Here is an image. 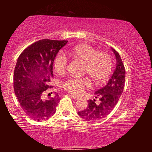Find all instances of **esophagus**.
Segmentation results:
<instances>
[{"label":"esophagus","mask_w":152,"mask_h":152,"mask_svg":"<svg viewBox=\"0 0 152 152\" xmlns=\"http://www.w3.org/2000/svg\"><path fill=\"white\" fill-rule=\"evenodd\" d=\"M69 95H70V96H71L72 97H73L74 99H75V100H79L80 99V96H76V95H74V94H69Z\"/></svg>","instance_id":"esophagus-1"}]
</instances>
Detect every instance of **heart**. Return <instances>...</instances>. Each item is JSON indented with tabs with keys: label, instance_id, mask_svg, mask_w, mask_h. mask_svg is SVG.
<instances>
[{
	"label": "heart",
	"instance_id": "b5f03b06",
	"mask_svg": "<svg viewBox=\"0 0 152 152\" xmlns=\"http://www.w3.org/2000/svg\"><path fill=\"white\" fill-rule=\"evenodd\" d=\"M65 55L84 63V74H88L95 85L104 84L110 76L113 66L110 56L105 52H97L94 48L87 44L69 48L64 51V54L58 53L54 60L55 70L58 74H62L66 70L68 60ZM61 85L72 93L81 94L91 86V82L88 78L70 77Z\"/></svg>",
	"mask_w": 152,
	"mask_h": 152
}]
</instances>
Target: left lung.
I'll return each mask as SVG.
<instances>
[{"label": "left lung", "instance_id": "obj_1", "mask_svg": "<svg viewBox=\"0 0 152 152\" xmlns=\"http://www.w3.org/2000/svg\"><path fill=\"white\" fill-rule=\"evenodd\" d=\"M111 50L116 58V67L107 85L94 92L95 98L99 99L100 103L96 104L95 99L90 100L86 109L78 112L79 116L87 121L103 119L109 115L116 106L124 89L125 67L119 53L112 48Z\"/></svg>", "mask_w": 152, "mask_h": 152}]
</instances>
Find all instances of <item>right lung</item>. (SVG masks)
<instances>
[{"mask_svg":"<svg viewBox=\"0 0 152 152\" xmlns=\"http://www.w3.org/2000/svg\"><path fill=\"white\" fill-rule=\"evenodd\" d=\"M67 43L64 40H39L27 47L18 58L13 75L15 93L23 110L33 120H47L56 111L60 100L58 94L48 98L44 94L53 78L54 59Z\"/></svg>","mask_w":152,"mask_h":152,"instance_id":"1","label":"right lung"}]
</instances>
